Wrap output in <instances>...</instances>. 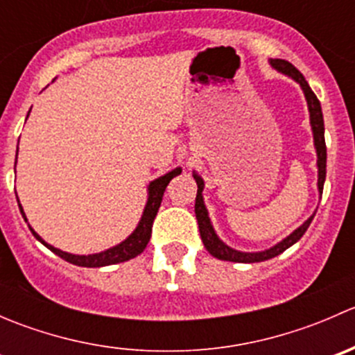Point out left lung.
<instances>
[{"mask_svg":"<svg viewBox=\"0 0 355 355\" xmlns=\"http://www.w3.org/2000/svg\"><path fill=\"white\" fill-rule=\"evenodd\" d=\"M270 65L275 70L282 71L284 75L292 77L297 84L302 87L304 96H306L307 108H309V118H311V128H313V137H314V148H316L318 155V191L320 194H323V185L324 178H327V144H324V121H323V111H321V105L318 101L316 94L313 92V89L309 87L307 80L304 78V75L297 70L292 63H288L287 60H270ZM196 184H198V196H196V218H198L199 223V232L200 239H202V244L207 249V252L211 256L218 257L221 261H232V263H261V261L271 259V257L278 256L284 250H287L288 247H292L297 241H300L306 230L309 228L313 216L307 218L302 225H300L297 230H293L288 237H285L284 241L278 242L277 245L270 247L266 250H261V252H242V250H235L232 247H228L223 241H220V237L214 232L213 225H211L209 214H207L206 206H204L202 199V191H204V180L199 177L198 173H194Z\"/></svg>","mask_w":355,"mask_h":355,"instance_id":"left-lung-1","label":"left lung"}]
</instances>
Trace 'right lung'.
Wrapping results in <instances>:
<instances>
[{"instance_id":"1","label":"right lung","mask_w":355,"mask_h":355,"mask_svg":"<svg viewBox=\"0 0 355 355\" xmlns=\"http://www.w3.org/2000/svg\"><path fill=\"white\" fill-rule=\"evenodd\" d=\"M27 116H28V114H27ZM17 155H19V148H17ZM180 173H182V168H175V170L168 171L166 175L156 178V180H153L151 184L148 185V202H146L144 213H142L141 221H139L137 228H135V230L132 232V234L128 235V237L125 239L123 242H120V244L114 245V247H110V249L103 250V252L87 254V256L65 252V250L56 249V247H53L51 244H48V242L42 241V239L39 237L37 234H35L34 228H32L31 225H28V228H31L32 235H34V237L37 239V241L41 242L42 245H46L49 250H51V252H55L56 256H60L62 259L68 261V263L75 264V266L101 268V266H110V264L123 263V261H128V259H132V257L139 256V254H141L142 250L146 249L149 239H151L153 221H155L157 209H159V206H161V200H163L164 189H166V185L170 184L171 178L177 177V175H180ZM17 200H19V198H17ZM19 202H20V200H19ZM19 207H20V213H22L24 220L27 221L22 204H19Z\"/></svg>"}]
</instances>
